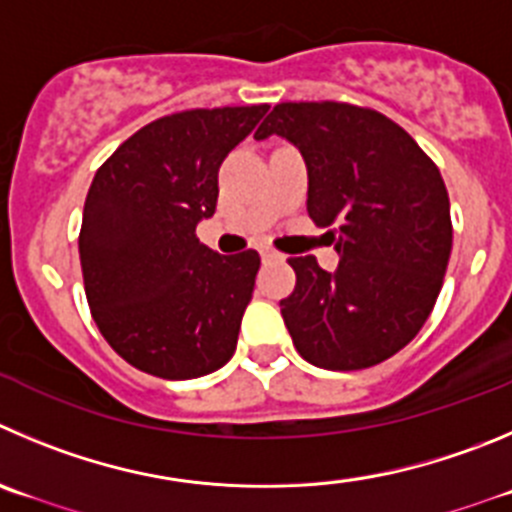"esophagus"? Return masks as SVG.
<instances>
[{"instance_id":"34e87169","label":"esophagus","mask_w":512,"mask_h":512,"mask_svg":"<svg viewBox=\"0 0 512 512\" xmlns=\"http://www.w3.org/2000/svg\"><path fill=\"white\" fill-rule=\"evenodd\" d=\"M260 255L265 257V260H280V257H283L278 250H272V247H267V245L260 247Z\"/></svg>"}]
</instances>
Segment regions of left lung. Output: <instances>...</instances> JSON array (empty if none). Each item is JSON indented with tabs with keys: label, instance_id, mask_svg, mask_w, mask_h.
<instances>
[{
	"label": "left lung",
	"instance_id": "obj_1",
	"mask_svg": "<svg viewBox=\"0 0 512 512\" xmlns=\"http://www.w3.org/2000/svg\"><path fill=\"white\" fill-rule=\"evenodd\" d=\"M288 138L308 166V214L341 257L326 272L290 257L280 313L300 356L331 371L381 364L432 313L452 252L450 197L437 164L384 113L336 100L278 103L255 138Z\"/></svg>",
	"mask_w": 512,
	"mask_h": 512
}]
</instances>
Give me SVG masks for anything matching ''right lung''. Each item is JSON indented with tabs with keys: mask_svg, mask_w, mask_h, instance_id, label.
Returning a JSON list of instances; mask_svg holds the SVG:
<instances>
[{
	"mask_svg": "<svg viewBox=\"0 0 512 512\" xmlns=\"http://www.w3.org/2000/svg\"><path fill=\"white\" fill-rule=\"evenodd\" d=\"M267 108L171 113L95 171L78 240L85 298L105 341L138 371L197 379L232 358L260 255H219L197 224L217 209L224 156Z\"/></svg>",
	"mask_w": 512,
	"mask_h": 512,
	"instance_id": "obj_1",
	"label": "right lung"
}]
</instances>
